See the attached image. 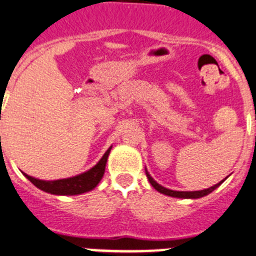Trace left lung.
<instances>
[{
    "mask_svg": "<svg viewBox=\"0 0 256 256\" xmlns=\"http://www.w3.org/2000/svg\"><path fill=\"white\" fill-rule=\"evenodd\" d=\"M145 173H146V176L148 179H149L150 184L152 186V187L155 188V190H158V192L163 193V194L166 196H170V197H176V198H192V200H197V198H200V197H204V196L210 194L211 192H214V190H216L217 187H218L221 183H224V180H225L228 176H226L224 180H221L220 183H217V184L212 186V187L207 188V190H193V192H184V190H169V188H166L163 187V186H160L159 183H156L152 179V176H150L149 172L146 170V168H145Z\"/></svg>",
    "mask_w": 256,
    "mask_h": 256,
    "instance_id": "8db88e82",
    "label": "left lung"
}]
</instances>
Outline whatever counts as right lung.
Here are the masks:
<instances>
[{"mask_svg": "<svg viewBox=\"0 0 256 256\" xmlns=\"http://www.w3.org/2000/svg\"><path fill=\"white\" fill-rule=\"evenodd\" d=\"M112 146L107 149L104 156L100 159V162L96 164L93 168L90 170L80 173L78 176H70V178L64 179H56V180H42V179L34 178V176H28L24 173V176L30 180L35 187L39 190H44L46 193H52V194L58 196H76L82 194V193L90 192L93 188L97 187L100 182H101L102 176L104 174V168H106L107 159H108L110 152H111Z\"/></svg>", "mask_w": 256, "mask_h": 256, "instance_id": "obj_1", "label": "right lung"}]
</instances>
